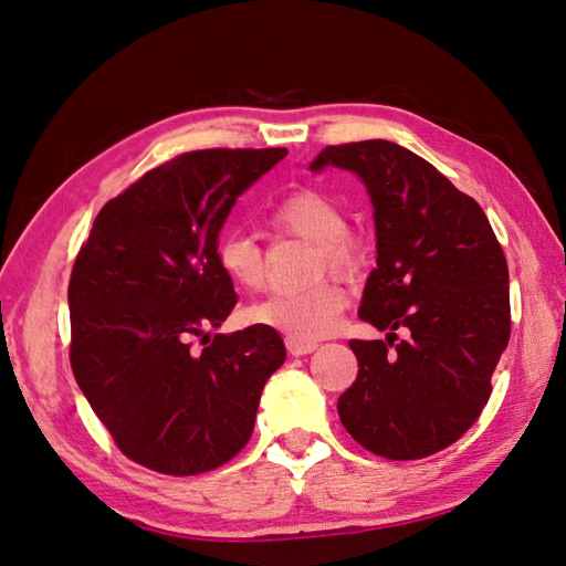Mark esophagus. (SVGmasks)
Returning <instances> with one entry per match:
<instances>
[{
  "label": "esophagus",
  "instance_id": "34e87169",
  "mask_svg": "<svg viewBox=\"0 0 566 566\" xmlns=\"http://www.w3.org/2000/svg\"><path fill=\"white\" fill-rule=\"evenodd\" d=\"M318 348V343L314 340H292L286 338V350L292 353V356H308V353H314Z\"/></svg>",
  "mask_w": 566,
  "mask_h": 566
}]
</instances>
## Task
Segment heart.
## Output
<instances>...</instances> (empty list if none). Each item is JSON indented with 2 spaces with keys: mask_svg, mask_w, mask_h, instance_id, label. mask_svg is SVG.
<instances>
[{
  "mask_svg": "<svg viewBox=\"0 0 566 566\" xmlns=\"http://www.w3.org/2000/svg\"><path fill=\"white\" fill-rule=\"evenodd\" d=\"M276 235H292L314 242L318 250V272L353 274L363 264V245L348 232L346 210L334 198L302 188L276 203L268 216ZM216 264L226 280L240 292H258L268 280V262L262 248L242 232H223L216 242ZM348 294L338 282H318L304 292L272 294L250 306L245 321L252 326L280 331L292 340H318L336 328Z\"/></svg>",
  "mask_w": 566,
  "mask_h": 566,
  "instance_id": "1",
  "label": "heart"
}]
</instances>
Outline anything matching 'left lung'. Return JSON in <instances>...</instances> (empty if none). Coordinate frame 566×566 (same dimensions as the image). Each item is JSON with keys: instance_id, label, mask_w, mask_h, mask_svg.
I'll use <instances>...</instances> for the list:
<instances>
[{"instance_id": "obj_1", "label": "left lung", "mask_w": 566, "mask_h": 566, "mask_svg": "<svg viewBox=\"0 0 566 566\" xmlns=\"http://www.w3.org/2000/svg\"><path fill=\"white\" fill-rule=\"evenodd\" d=\"M326 166L358 174L370 193L378 268L358 316L390 331L385 340H348L358 378L338 397V417L378 457H431L467 434L491 397L511 338L503 248L483 208L400 144L326 147L312 169Z\"/></svg>"}]
</instances>
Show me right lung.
Returning <instances> with one entry per match:
<instances>
[{
	"label": "right lung",
	"mask_w": 566,
	"mask_h": 566,
	"mask_svg": "<svg viewBox=\"0 0 566 566\" xmlns=\"http://www.w3.org/2000/svg\"><path fill=\"white\" fill-rule=\"evenodd\" d=\"M286 149H201L166 161L99 210L71 284V368L127 459L196 475L248 444L280 334H216L238 294L216 242L238 196ZM205 348L192 350V338Z\"/></svg>",
	"instance_id": "right-lung-1"
}]
</instances>
